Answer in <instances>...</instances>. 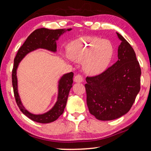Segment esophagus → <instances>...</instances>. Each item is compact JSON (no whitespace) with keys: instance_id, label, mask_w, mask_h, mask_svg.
<instances>
[{"instance_id":"34e87169","label":"esophagus","mask_w":151,"mask_h":151,"mask_svg":"<svg viewBox=\"0 0 151 151\" xmlns=\"http://www.w3.org/2000/svg\"><path fill=\"white\" fill-rule=\"evenodd\" d=\"M83 80L84 77L81 74H77V75L75 76V78H74V81H75L76 83H81V82L83 81Z\"/></svg>"}]
</instances>
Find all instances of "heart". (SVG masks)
<instances>
[{
    "instance_id": "1",
    "label": "heart",
    "mask_w": 151,
    "mask_h": 151,
    "mask_svg": "<svg viewBox=\"0 0 151 151\" xmlns=\"http://www.w3.org/2000/svg\"><path fill=\"white\" fill-rule=\"evenodd\" d=\"M114 47L109 40L82 37L74 40L68 46V55L83 61L86 72L98 74L103 71L112 58Z\"/></svg>"
}]
</instances>
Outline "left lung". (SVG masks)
<instances>
[{
	"label": "left lung",
	"instance_id": "8db88e82",
	"mask_svg": "<svg viewBox=\"0 0 151 151\" xmlns=\"http://www.w3.org/2000/svg\"><path fill=\"white\" fill-rule=\"evenodd\" d=\"M121 40L119 60L98 75L86 76L85 85L88 111L101 121H111L129 111L140 88L139 61L131 45Z\"/></svg>",
	"mask_w": 151,
	"mask_h": 151
}]
</instances>
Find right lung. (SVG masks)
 I'll use <instances>...</instances> for the list:
<instances>
[{"label":"right lung","instance_id":"add662e5","mask_svg":"<svg viewBox=\"0 0 151 151\" xmlns=\"http://www.w3.org/2000/svg\"><path fill=\"white\" fill-rule=\"evenodd\" d=\"M70 30L71 29H67L68 31ZM65 31L66 30L64 29L50 30L45 28L35 30L28 37L24 44L19 48L14 59V66L12 71V84L15 101L20 111L33 121L40 123H49L56 121L63 113L68 93L73 86V73L70 72L66 74L60 78L58 85V99L52 109L45 114L37 115L27 111L20 101L17 89V69L18 65L25 55L37 48H45L55 52L57 50V40H58L60 35Z\"/></svg>","mask_w":151,"mask_h":151}]
</instances>
